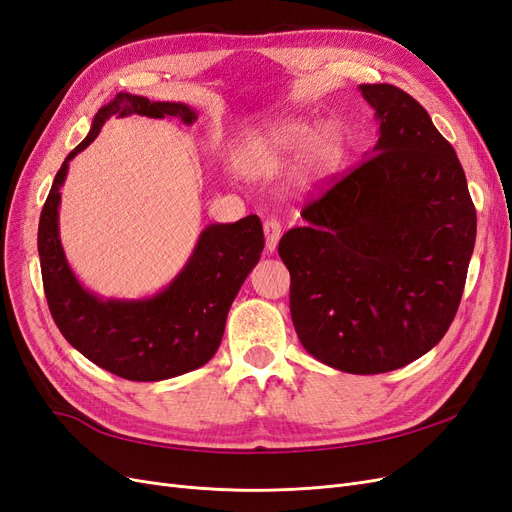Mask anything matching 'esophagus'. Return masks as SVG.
Returning <instances> with one entry per match:
<instances>
[{"instance_id": "esophagus-1", "label": "esophagus", "mask_w": 512, "mask_h": 512, "mask_svg": "<svg viewBox=\"0 0 512 512\" xmlns=\"http://www.w3.org/2000/svg\"><path fill=\"white\" fill-rule=\"evenodd\" d=\"M265 237H267V250L273 252L277 247V241H280V237H282V224L275 218L265 222Z\"/></svg>"}]
</instances>
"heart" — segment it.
Instances as JSON below:
<instances>
[{
    "instance_id": "heart-1",
    "label": "heart",
    "mask_w": 512,
    "mask_h": 512,
    "mask_svg": "<svg viewBox=\"0 0 512 512\" xmlns=\"http://www.w3.org/2000/svg\"><path fill=\"white\" fill-rule=\"evenodd\" d=\"M309 135L313 138L309 139ZM307 140L310 141L305 149L307 168L327 170L342 156V134H339L335 126H322L312 134L309 123L292 119L254 138L250 145L252 164L258 173H273L286 160H290L294 153L301 151Z\"/></svg>"
}]
</instances>
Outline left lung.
<instances>
[{
	"mask_svg": "<svg viewBox=\"0 0 512 512\" xmlns=\"http://www.w3.org/2000/svg\"><path fill=\"white\" fill-rule=\"evenodd\" d=\"M376 111L374 151L303 205L280 241L303 348L348 374H384L451 327L476 239L466 173L404 89L361 85Z\"/></svg>",
	"mask_w": 512,
	"mask_h": 512,
	"instance_id": "8db88e82",
	"label": "left lung"
}]
</instances>
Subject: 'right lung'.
Returning <instances> with one entry per match:
<instances>
[{"instance_id":"1","label":"right lung","mask_w":512,"mask_h":512,"mask_svg":"<svg viewBox=\"0 0 512 512\" xmlns=\"http://www.w3.org/2000/svg\"><path fill=\"white\" fill-rule=\"evenodd\" d=\"M128 115L177 117L188 126L196 121L194 108L181 102H149L119 91L57 170L40 213L38 254L46 303L61 335L91 363L119 378L158 382L203 367L218 350L228 309L258 262L265 235L258 215L207 226L181 273L149 299L104 301L83 288L59 241V188L68 162L94 141L106 119Z\"/></svg>"}]
</instances>
